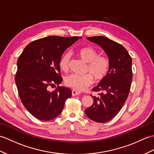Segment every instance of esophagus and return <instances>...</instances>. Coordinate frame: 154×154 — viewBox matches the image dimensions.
Returning <instances> with one entry per match:
<instances>
[{"mask_svg": "<svg viewBox=\"0 0 154 154\" xmlns=\"http://www.w3.org/2000/svg\"><path fill=\"white\" fill-rule=\"evenodd\" d=\"M72 96H76V95H79L80 94V93L78 92V91H76L75 90H72Z\"/></svg>", "mask_w": 154, "mask_h": 154, "instance_id": "1", "label": "esophagus"}]
</instances>
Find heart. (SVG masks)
Wrapping results in <instances>:
<instances>
[{
    "instance_id": "1",
    "label": "heart",
    "mask_w": 154,
    "mask_h": 154,
    "mask_svg": "<svg viewBox=\"0 0 154 154\" xmlns=\"http://www.w3.org/2000/svg\"><path fill=\"white\" fill-rule=\"evenodd\" d=\"M77 54L81 60L87 63L86 73L84 75L71 74L65 79L66 86L77 91H83L93 83V78L99 82L104 79L109 70V61L103 55H99V52L91 46H86L79 49ZM70 54H65L61 57L59 65L62 71L67 72L69 69Z\"/></svg>"
}]
</instances>
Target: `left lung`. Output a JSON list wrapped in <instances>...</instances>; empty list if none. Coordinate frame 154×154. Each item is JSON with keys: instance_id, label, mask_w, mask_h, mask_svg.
<instances>
[{"instance_id": "8db88e82", "label": "left lung", "mask_w": 154, "mask_h": 154, "mask_svg": "<svg viewBox=\"0 0 154 154\" xmlns=\"http://www.w3.org/2000/svg\"><path fill=\"white\" fill-rule=\"evenodd\" d=\"M87 39L102 48L109 60L108 74L93 89L100 92L99 96L91 95L93 104L85 110L91 120L104 123L119 112L128 96L132 81V58L122 45L108 38L99 35Z\"/></svg>"}]
</instances>
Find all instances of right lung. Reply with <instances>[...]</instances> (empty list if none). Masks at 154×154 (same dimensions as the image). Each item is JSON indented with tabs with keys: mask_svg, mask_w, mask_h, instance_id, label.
Returning a JSON list of instances; mask_svg holds the SVG:
<instances>
[{
	"mask_svg": "<svg viewBox=\"0 0 154 154\" xmlns=\"http://www.w3.org/2000/svg\"><path fill=\"white\" fill-rule=\"evenodd\" d=\"M78 36L51 35L27 45L17 61L15 82L22 104L36 119L50 120L60 115L65 101L70 98V89L57 86L63 81L59 62L65 50Z\"/></svg>",
	"mask_w": 154,
	"mask_h": 154,
	"instance_id": "add662e5",
	"label": "right lung"
}]
</instances>
